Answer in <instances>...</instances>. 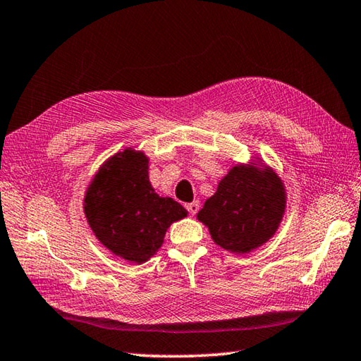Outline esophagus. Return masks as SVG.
Instances as JSON below:
<instances>
[{
  "label": "esophagus",
  "mask_w": 361,
  "mask_h": 361,
  "mask_svg": "<svg viewBox=\"0 0 361 361\" xmlns=\"http://www.w3.org/2000/svg\"><path fill=\"white\" fill-rule=\"evenodd\" d=\"M185 209L190 212V215H196L197 210H200V202L197 201L188 202V204H185Z\"/></svg>",
  "instance_id": "obj_1"
}]
</instances>
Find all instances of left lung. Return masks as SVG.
<instances>
[{"instance_id": "1", "label": "left lung", "mask_w": 361, "mask_h": 361, "mask_svg": "<svg viewBox=\"0 0 361 361\" xmlns=\"http://www.w3.org/2000/svg\"><path fill=\"white\" fill-rule=\"evenodd\" d=\"M286 209L283 180L259 159L233 165L197 212L212 240L232 254H249L277 232Z\"/></svg>"}]
</instances>
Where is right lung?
I'll use <instances>...</instances> for the list:
<instances>
[{"mask_svg":"<svg viewBox=\"0 0 361 361\" xmlns=\"http://www.w3.org/2000/svg\"><path fill=\"white\" fill-rule=\"evenodd\" d=\"M84 213L102 246L142 264L164 245L168 227L188 212L173 197L156 193L149 182V157L126 148L109 157L93 176L85 191Z\"/></svg>","mask_w":361,"mask_h":361,"instance_id":"add662e5","label":"right lung"}]
</instances>
